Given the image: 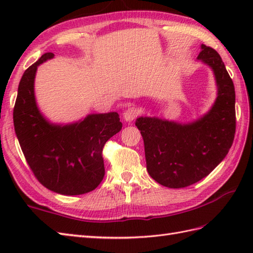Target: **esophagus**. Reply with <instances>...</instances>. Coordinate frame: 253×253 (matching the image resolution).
Segmentation results:
<instances>
[{"label":"esophagus","instance_id":"34e87169","mask_svg":"<svg viewBox=\"0 0 253 253\" xmlns=\"http://www.w3.org/2000/svg\"><path fill=\"white\" fill-rule=\"evenodd\" d=\"M138 113H139V111L136 109V107H128V109L124 112V114H123L124 121L127 123L132 122L137 117Z\"/></svg>","mask_w":253,"mask_h":253}]
</instances>
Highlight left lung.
Listing matches in <instances>:
<instances>
[{"label": "left lung", "mask_w": 253, "mask_h": 253, "mask_svg": "<svg viewBox=\"0 0 253 253\" xmlns=\"http://www.w3.org/2000/svg\"><path fill=\"white\" fill-rule=\"evenodd\" d=\"M197 60L212 69L216 98L206 114L187 123L140 116L136 126L144 143L147 169L169 188L190 186L208 176L226 157L235 129V88L218 53L201 44Z\"/></svg>", "instance_id": "left-lung-1"}]
</instances>
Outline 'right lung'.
Wrapping results in <instances>:
<instances>
[{
    "instance_id": "obj_1",
    "label": "right lung",
    "mask_w": 253,
    "mask_h": 253,
    "mask_svg": "<svg viewBox=\"0 0 253 253\" xmlns=\"http://www.w3.org/2000/svg\"><path fill=\"white\" fill-rule=\"evenodd\" d=\"M53 57V53H44L21 77L13 114L15 132L42 185L64 196L84 195L103 179L102 150L123 125L116 112L88 114L68 124L47 120L37 103L35 79L39 65Z\"/></svg>"
}]
</instances>
